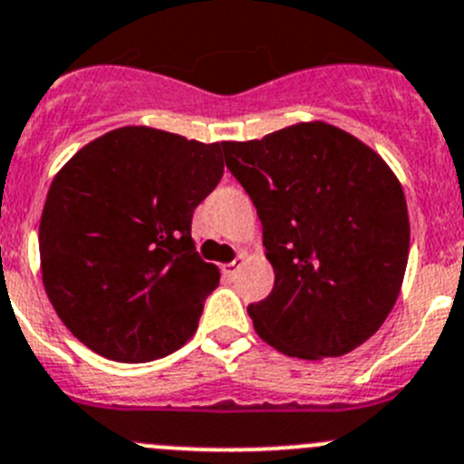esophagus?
Masks as SVG:
<instances>
[{"instance_id": "esophagus-1", "label": "esophagus", "mask_w": 464, "mask_h": 464, "mask_svg": "<svg viewBox=\"0 0 464 464\" xmlns=\"http://www.w3.org/2000/svg\"><path fill=\"white\" fill-rule=\"evenodd\" d=\"M240 265H242V256L240 258H236L233 260V263H227V265H222V272H224V276H228V278H233L237 274V269H240Z\"/></svg>"}]
</instances>
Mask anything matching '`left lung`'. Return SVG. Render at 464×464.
Listing matches in <instances>:
<instances>
[{"instance_id":"1","label":"left lung","mask_w":464,"mask_h":464,"mask_svg":"<svg viewBox=\"0 0 464 464\" xmlns=\"http://www.w3.org/2000/svg\"><path fill=\"white\" fill-rule=\"evenodd\" d=\"M258 210L274 267L254 328L276 352L319 361L370 340L401 292L411 249L403 188L374 150L326 122L224 142Z\"/></svg>"}]
</instances>
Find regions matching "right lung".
I'll use <instances>...</instances> for the list:
<instances>
[{
  "instance_id": "add662e5",
  "label": "right lung",
  "mask_w": 464,
  "mask_h": 464,
  "mask_svg": "<svg viewBox=\"0 0 464 464\" xmlns=\"http://www.w3.org/2000/svg\"><path fill=\"white\" fill-rule=\"evenodd\" d=\"M222 150L122 127L53 177L38 233L44 292L94 353L147 362L195 335L219 269L199 258L190 224L222 179Z\"/></svg>"
}]
</instances>
